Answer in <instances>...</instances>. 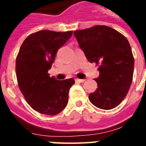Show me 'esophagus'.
<instances>
[{"mask_svg":"<svg viewBox=\"0 0 146 146\" xmlns=\"http://www.w3.org/2000/svg\"><path fill=\"white\" fill-rule=\"evenodd\" d=\"M75 81L77 83H84V81H85V80H84V79H75Z\"/></svg>","mask_w":146,"mask_h":146,"instance_id":"obj_1","label":"esophagus"}]
</instances>
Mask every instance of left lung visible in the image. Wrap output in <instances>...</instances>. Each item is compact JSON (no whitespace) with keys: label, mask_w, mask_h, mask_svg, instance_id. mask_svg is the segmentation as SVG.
Returning a JSON list of instances; mask_svg holds the SVG:
<instances>
[{"label":"left lung","mask_w":146,"mask_h":146,"mask_svg":"<svg viewBox=\"0 0 146 146\" xmlns=\"http://www.w3.org/2000/svg\"><path fill=\"white\" fill-rule=\"evenodd\" d=\"M80 48L91 62L99 64L98 88L89 100L102 110H112L125 98L133 79L135 61L125 36L107 26L73 32Z\"/></svg>","instance_id":"obj_1"}]
</instances>
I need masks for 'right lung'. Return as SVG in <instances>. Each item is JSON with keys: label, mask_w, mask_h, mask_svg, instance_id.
<instances>
[{"label": "right lung", "mask_w": 146, "mask_h": 146, "mask_svg": "<svg viewBox=\"0 0 146 146\" xmlns=\"http://www.w3.org/2000/svg\"><path fill=\"white\" fill-rule=\"evenodd\" d=\"M73 31L40 30L28 36L21 46L15 64L18 84L27 102L38 113L54 116L66 108L73 78L58 80L48 71L58 50Z\"/></svg>", "instance_id": "add662e5"}]
</instances>
